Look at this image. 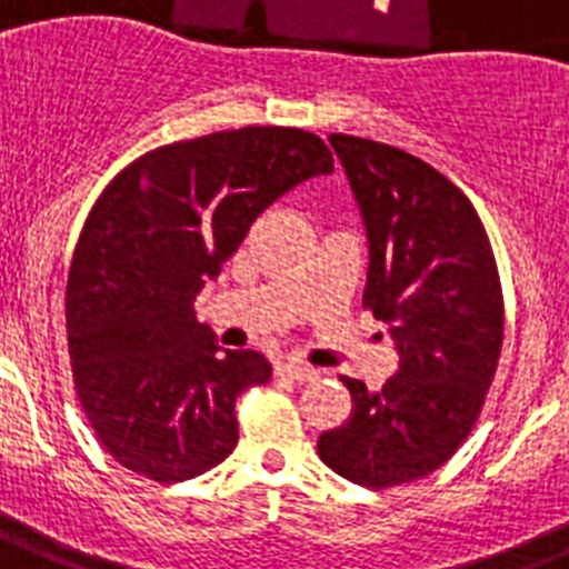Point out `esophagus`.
<instances>
[{"instance_id": "esophagus-1", "label": "esophagus", "mask_w": 569, "mask_h": 569, "mask_svg": "<svg viewBox=\"0 0 569 569\" xmlns=\"http://www.w3.org/2000/svg\"><path fill=\"white\" fill-rule=\"evenodd\" d=\"M277 376H283V379H292V381H312L318 379V370L307 365H295V361H283V365L274 367Z\"/></svg>"}]
</instances>
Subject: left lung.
Instances as JSON below:
<instances>
[{"label":"left lung","instance_id":"obj_1","mask_svg":"<svg viewBox=\"0 0 569 569\" xmlns=\"http://www.w3.org/2000/svg\"><path fill=\"white\" fill-rule=\"evenodd\" d=\"M370 240L365 309L390 327L399 373L381 390L341 376L347 422L318 455L367 489L413 483L451 460L475 428L498 370L503 292L475 204L422 159L332 132Z\"/></svg>","mask_w":569,"mask_h":569}]
</instances>
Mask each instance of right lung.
I'll return each mask as SVG.
<instances>
[{"mask_svg":"<svg viewBox=\"0 0 569 569\" xmlns=\"http://www.w3.org/2000/svg\"><path fill=\"white\" fill-rule=\"evenodd\" d=\"M332 167L312 132L242 127L156 147L98 196L71 257L66 332L80 408L123 469L181 483L231 455L237 396L271 365L219 350L193 300L277 196Z\"/></svg>","mask_w":569,"mask_h":569,"instance_id":"obj_1","label":"right lung"}]
</instances>
